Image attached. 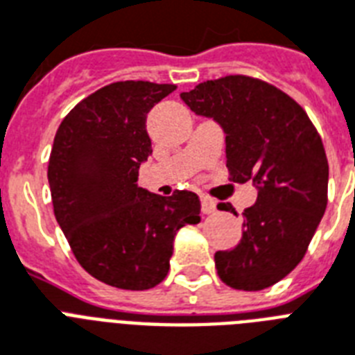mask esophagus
<instances>
[{
  "instance_id": "34e87169",
  "label": "esophagus",
  "mask_w": 355,
  "mask_h": 355,
  "mask_svg": "<svg viewBox=\"0 0 355 355\" xmlns=\"http://www.w3.org/2000/svg\"><path fill=\"white\" fill-rule=\"evenodd\" d=\"M200 210H202V214H206V216H210V214H216V211H217L216 200L208 199V197H202V200H200Z\"/></svg>"
}]
</instances>
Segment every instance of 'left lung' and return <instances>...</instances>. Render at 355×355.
I'll return each mask as SVG.
<instances>
[{"instance_id": "obj_1", "label": "left lung", "mask_w": 355, "mask_h": 355, "mask_svg": "<svg viewBox=\"0 0 355 355\" xmlns=\"http://www.w3.org/2000/svg\"><path fill=\"white\" fill-rule=\"evenodd\" d=\"M180 97L227 134L228 180L258 189L243 211L241 241L216 252L217 275L241 291L275 286L302 261L328 205L320 134L293 97L248 75L206 80Z\"/></svg>"}]
</instances>
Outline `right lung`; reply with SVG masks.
I'll return each instance as SVG.
<instances>
[{
    "instance_id": "right-lung-1",
    "label": "right lung",
    "mask_w": 355,
    "mask_h": 355,
    "mask_svg": "<svg viewBox=\"0 0 355 355\" xmlns=\"http://www.w3.org/2000/svg\"><path fill=\"white\" fill-rule=\"evenodd\" d=\"M175 90L149 80L103 86L77 103L55 134L47 166L53 211L80 267L107 286H158L177 232L200 221L193 191L160 197L136 184L153 155L147 114Z\"/></svg>"
}]
</instances>
